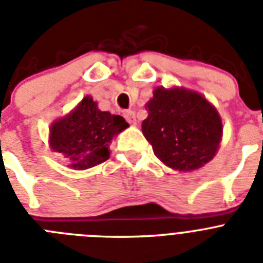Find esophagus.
<instances>
[{"label": "esophagus", "mask_w": 263, "mask_h": 263, "mask_svg": "<svg viewBox=\"0 0 263 263\" xmlns=\"http://www.w3.org/2000/svg\"><path fill=\"white\" fill-rule=\"evenodd\" d=\"M125 118H126V121L132 125V126H136L137 125V118L134 111H126V113H125Z\"/></svg>", "instance_id": "34e87169"}]
</instances>
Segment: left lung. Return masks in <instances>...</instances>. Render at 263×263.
I'll list each match as a JSON object with an SVG mask.
<instances>
[{
    "label": "left lung",
    "instance_id": "left-lung-1",
    "mask_svg": "<svg viewBox=\"0 0 263 263\" xmlns=\"http://www.w3.org/2000/svg\"><path fill=\"white\" fill-rule=\"evenodd\" d=\"M145 108L142 133L162 163L190 173L213 159L222 139V120L203 95L183 87H157Z\"/></svg>",
    "mask_w": 263,
    "mask_h": 263
}]
</instances>
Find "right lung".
I'll return each mask as SVG.
<instances>
[{
    "instance_id": "obj_1",
    "label": "right lung",
    "mask_w": 263,
    "mask_h": 263,
    "mask_svg": "<svg viewBox=\"0 0 263 263\" xmlns=\"http://www.w3.org/2000/svg\"><path fill=\"white\" fill-rule=\"evenodd\" d=\"M129 124L124 117L100 110L92 96H85L50 126L48 145L67 159V167L87 170L110 157L109 145Z\"/></svg>"
}]
</instances>
